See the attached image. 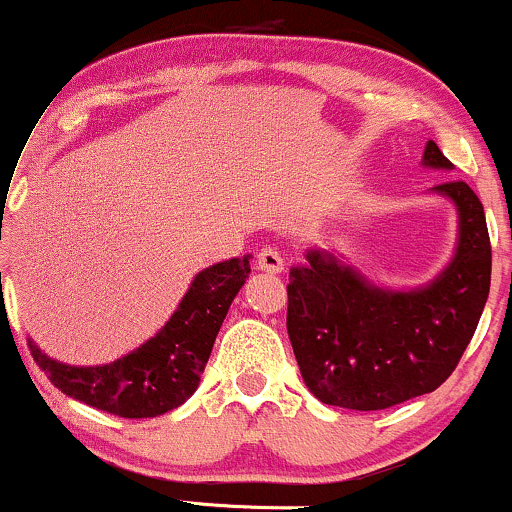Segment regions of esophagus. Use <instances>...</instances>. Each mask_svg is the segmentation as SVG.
Masks as SVG:
<instances>
[{"instance_id": "obj_1", "label": "esophagus", "mask_w": 512, "mask_h": 512, "mask_svg": "<svg viewBox=\"0 0 512 512\" xmlns=\"http://www.w3.org/2000/svg\"><path fill=\"white\" fill-rule=\"evenodd\" d=\"M257 269L267 274H279L284 269V257L276 248H262L260 255H257Z\"/></svg>"}]
</instances>
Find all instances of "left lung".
Masks as SVG:
<instances>
[{
  "label": "left lung",
  "instance_id": "1",
  "mask_svg": "<svg viewBox=\"0 0 512 512\" xmlns=\"http://www.w3.org/2000/svg\"><path fill=\"white\" fill-rule=\"evenodd\" d=\"M424 166L452 168L436 142ZM460 214L457 252L426 289L385 291L325 252L289 274L286 330L308 390L332 407L378 411L433 392L474 337L491 286L484 207L464 180L433 187Z\"/></svg>",
  "mask_w": 512,
  "mask_h": 512
}]
</instances>
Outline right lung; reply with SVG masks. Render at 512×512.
<instances>
[{
  "label": "right lung",
  "instance_id": "add662e5",
  "mask_svg": "<svg viewBox=\"0 0 512 512\" xmlns=\"http://www.w3.org/2000/svg\"><path fill=\"white\" fill-rule=\"evenodd\" d=\"M250 274L248 257L219 262L195 276L178 310L156 337L105 366H67L28 342L33 361L64 395L122 419H151L192 397L223 317Z\"/></svg>",
  "mask_w": 512,
  "mask_h": 512
}]
</instances>
